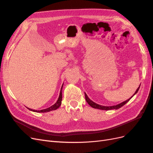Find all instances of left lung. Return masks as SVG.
Here are the masks:
<instances>
[{
  "instance_id": "1",
  "label": "left lung",
  "mask_w": 153,
  "mask_h": 153,
  "mask_svg": "<svg viewBox=\"0 0 153 153\" xmlns=\"http://www.w3.org/2000/svg\"><path fill=\"white\" fill-rule=\"evenodd\" d=\"M140 86L138 87V88L137 89L136 92H135V94H133V96L137 93V92L138 91V90H139ZM133 96H132L130 98H129V99L127 100L126 101H123V102H122V103H119V104H118V105H117L110 106H102V105H98V104H97V103H94V101H92L91 100H90V99L89 98V97L87 96V95L86 94V93L85 92V100H86V101H87L88 104H89L91 106H92V108H97V109H100V110H114V109L117 110V109H119V108H120L121 107H122V106H124L126 103H128V101L131 100V98H132V97H133Z\"/></svg>"
}]
</instances>
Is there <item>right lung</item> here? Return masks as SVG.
<instances>
[{"label": "right lung", "mask_w": 153, "mask_h": 153, "mask_svg": "<svg viewBox=\"0 0 153 153\" xmlns=\"http://www.w3.org/2000/svg\"><path fill=\"white\" fill-rule=\"evenodd\" d=\"M62 87H63V84L61 87V91H60V94H59V98L57 101V102L55 103L54 105H53L52 106H50V107L46 108V109H43V110H32L30 108H28L29 110L32 111V112H39V113H45V112H48L50 111H52V110H55L57 109L61 105V102H62Z\"/></svg>", "instance_id": "right-lung-1"}]
</instances>
